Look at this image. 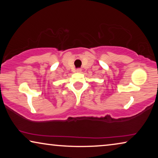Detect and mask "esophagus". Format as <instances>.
Here are the masks:
<instances>
[{"mask_svg": "<svg viewBox=\"0 0 158 158\" xmlns=\"http://www.w3.org/2000/svg\"><path fill=\"white\" fill-rule=\"evenodd\" d=\"M76 72L77 73H81V68H77L76 70Z\"/></svg>", "mask_w": 158, "mask_h": 158, "instance_id": "1", "label": "esophagus"}]
</instances>
